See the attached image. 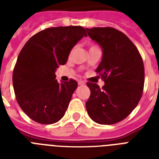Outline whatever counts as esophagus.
<instances>
[{
	"mask_svg": "<svg viewBox=\"0 0 159 159\" xmlns=\"http://www.w3.org/2000/svg\"><path fill=\"white\" fill-rule=\"evenodd\" d=\"M85 84H86V82H85V81H79V82H78V85L82 86V85H85Z\"/></svg>",
	"mask_w": 159,
	"mask_h": 159,
	"instance_id": "obj_1",
	"label": "esophagus"
}]
</instances>
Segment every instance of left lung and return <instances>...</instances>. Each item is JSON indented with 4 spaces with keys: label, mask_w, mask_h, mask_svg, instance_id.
I'll return each instance as SVG.
<instances>
[{
    "label": "left lung",
    "mask_w": 159,
    "mask_h": 159,
    "mask_svg": "<svg viewBox=\"0 0 159 159\" xmlns=\"http://www.w3.org/2000/svg\"><path fill=\"white\" fill-rule=\"evenodd\" d=\"M90 38L102 46L103 56L96 69L105 82L102 88L87 82L91 95L86 102L92 120L101 125L123 120L140 101L144 85V67L133 42L111 27L86 29Z\"/></svg>",
    "instance_id": "8db88e82"
}]
</instances>
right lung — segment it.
<instances>
[{
	"instance_id": "obj_1",
	"label": "right lung",
	"mask_w": 159,
	"mask_h": 159,
	"mask_svg": "<svg viewBox=\"0 0 159 159\" xmlns=\"http://www.w3.org/2000/svg\"><path fill=\"white\" fill-rule=\"evenodd\" d=\"M83 36L87 33L82 26L51 27L24 45L12 81L16 101L31 120L51 125L64 116L77 82L70 79L58 83L55 71L67 62L71 49Z\"/></svg>"
}]
</instances>
